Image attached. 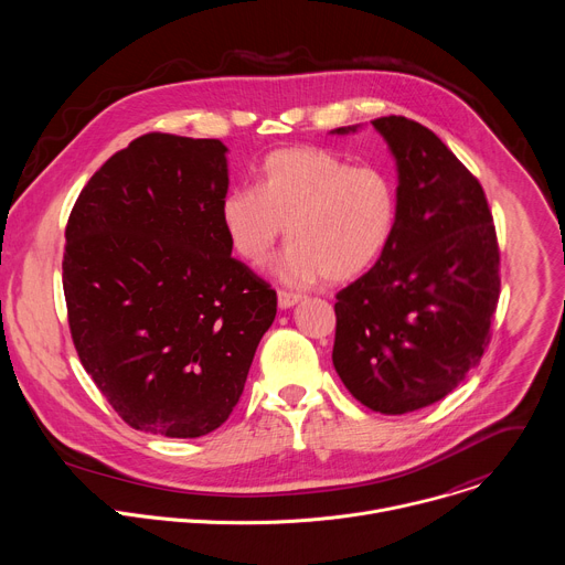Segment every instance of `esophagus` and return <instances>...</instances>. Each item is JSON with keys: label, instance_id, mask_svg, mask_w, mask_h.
<instances>
[{"label": "esophagus", "instance_id": "esophagus-1", "mask_svg": "<svg viewBox=\"0 0 565 565\" xmlns=\"http://www.w3.org/2000/svg\"><path fill=\"white\" fill-rule=\"evenodd\" d=\"M277 299H279V308H290V306H295L301 299V295L299 292H290V290H279Z\"/></svg>", "mask_w": 565, "mask_h": 565}]
</instances>
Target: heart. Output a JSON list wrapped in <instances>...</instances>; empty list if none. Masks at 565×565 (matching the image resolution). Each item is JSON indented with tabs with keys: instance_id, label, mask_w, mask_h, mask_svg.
Returning a JSON list of instances; mask_svg holds the SVG:
<instances>
[{
	"instance_id": "heart-1",
	"label": "heart",
	"mask_w": 565,
	"mask_h": 565,
	"mask_svg": "<svg viewBox=\"0 0 565 565\" xmlns=\"http://www.w3.org/2000/svg\"><path fill=\"white\" fill-rule=\"evenodd\" d=\"M218 214L241 262L262 266L286 227L281 277L340 284L369 270L388 246L397 194L380 168L351 166L321 147H284L264 158L257 190L232 188Z\"/></svg>"
}]
</instances>
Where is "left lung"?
<instances>
[{
    "mask_svg": "<svg viewBox=\"0 0 565 565\" xmlns=\"http://www.w3.org/2000/svg\"><path fill=\"white\" fill-rule=\"evenodd\" d=\"M371 122L397 163V221L338 292L333 364L364 407L399 416L451 393L490 347L501 253L486 192L451 149L405 116Z\"/></svg>",
    "mask_w": 565,
    "mask_h": 565,
    "instance_id": "left-lung-1",
    "label": "left lung"
}]
</instances>
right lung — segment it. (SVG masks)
I'll return each instance as SVG.
<instances>
[{"instance_id":"obj_1","label":"right lung","mask_w":565,"mask_h":565,"mask_svg":"<svg viewBox=\"0 0 565 565\" xmlns=\"http://www.w3.org/2000/svg\"><path fill=\"white\" fill-rule=\"evenodd\" d=\"M227 147L145 134L79 192L62 286L85 371L134 429L199 438L244 393L277 292L230 253Z\"/></svg>"}]
</instances>
